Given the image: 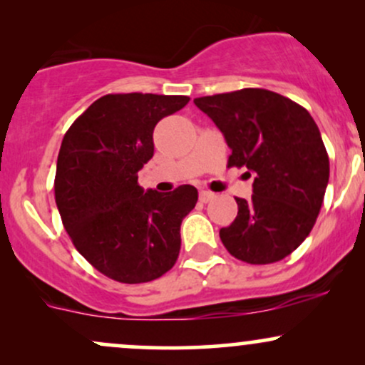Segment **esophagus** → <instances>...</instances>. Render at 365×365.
Here are the masks:
<instances>
[{"label":"esophagus","mask_w":365,"mask_h":365,"mask_svg":"<svg viewBox=\"0 0 365 365\" xmlns=\"http://www.w3.org/2000/svg\"><path fill=\"white\" fill-rule=\"evenodd\" d=\"M199 199H200V202H209V200L215 199V194H212V192H209V190H200Z\"/></svg>","instance_id":"34e87169"}]
</instances>
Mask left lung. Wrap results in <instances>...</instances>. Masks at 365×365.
Returning a JSON list of instances; mask_svg holds the SVG:
<instances>
[{"label":"left lung","instance_id":"8db88e82","mask_svg":"<svg viewBox=\"0 0 365 365\" xmlns=\"http://www.w3.org/2000/svg\"><path fill=\"white\" fill-rule=\"evenodd\" d=\"M223 132L230 166L254 175V194L238 204L220 237L233 257L278 262L311 233L329 180V158L309 111L266 89H242L194 99Z\"/></svg>","mask_w":365,"mask_h":365}]
</instances>
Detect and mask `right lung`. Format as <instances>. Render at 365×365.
<instances>
[{"instance_id": "add662e5", "label": "right lung", "mask_w": 365, "mask_h": 365, "mask_svg": "<svg viewBox=\"0 0 365 365\" xmlns=\"http://www.w3.org/2000/svg\"><path fill=\"white\" fill-rule=\"evenodd\" d=\"M187 96L106 94L63 137L54 199L75 249L120 283H148L168 273L180 254V225L197 188L144 192L139 170L153 158V132L182 110Z\"/></svg>"}]
</instances>
